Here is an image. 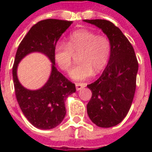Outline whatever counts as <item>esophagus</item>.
<instances>
[{
    "mask_svg": "<svg viewBox=\"0 0 152 152\" xmlns=\"http://www.w3.org/2000/svg\"><path fill=\"white\" fill-rule=\"evenodd\" d=\"M86 84L85 83H76V90H80L81 89H83L84 87H86Z\"/></svg>",
    "mask_w": 152,
    "mask_h": 152,
    "instance_id": "1",
    "label": "esophagus"
}]
</instances>
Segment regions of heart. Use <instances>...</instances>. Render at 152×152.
Returning <instances> with one entry per match:
<instances>
[{
	"mask_svg": "<svg viewBox=\"0 0 152 152\" xmlns=\"http://www.w3.org/2000/svg\"><path fill=\"white\" fill-rule=\"evenodd\" d=\"M112 52V44L107 36L98 35L88 29H80L70 35L66 43L57 45L53 51L55 62L63 72H68L72 66L73 57L79 55L78 64L70 76L76 80L89 78L93 72L99 73L105 68Z\"/></svg>",
	"mask_w": 152,
	"mask_h": 152,
	"instance_id": "obj_1",
	"label": "heart"
}]
</instances>
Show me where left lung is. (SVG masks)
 I'll return each mask as SVG.
<instances>
[{"instance_id":"obj_1","label":"left lung","mask_w":152,"mask_h":152,"mask_svg":"<svg viewBox=\"0 0 152 152\" xmlns=\"http://www.w3.org/2000/svg\"><path fill=\"white\" fill-rule=\"evenodd\" d=\"M107 35L112 44L108 63L96 81L87 87L92 97L87 113L93 123L102 128L120 124L130 109L136 89L138 63L134 50L120 28L104 19H85Z\"/></svg>"}]
</instances>
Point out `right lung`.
<instances>
[{
	"instance_id": "1",
	"label": "right lung",
	"mask_w": 152,
	"mask_h": 152,
	"mask_svg": "<svg viewBox=\"0 0 152 152\" xmlns=\"http://www.w3.org/2000/svg\"><path fill=\"white\" fill-rule=\"evenodd\" d=\"M72 23V21L45 19L33 25L18 45L13 66V80L16 99L28 121L40 129H51L63 121L66 115L65 101L76 92L75 84L57 70L53 51L57 41ZM40 52L52 63V71L46 85L37 91H29L19 83L17 68L28 53Z\"/></svg>"
}]
</instances>
